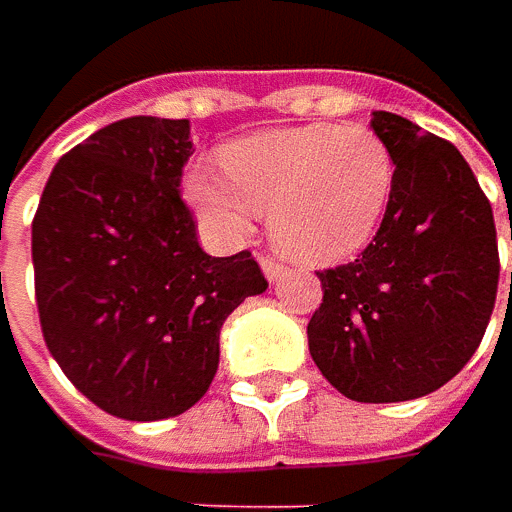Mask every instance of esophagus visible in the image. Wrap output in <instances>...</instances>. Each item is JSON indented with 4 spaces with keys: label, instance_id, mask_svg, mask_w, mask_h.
Masks as SVG:
<instances>
[{
    "label": "esophagus",
    "instance_id": "1",
    "mask_svg": "<svg viewBox=\"0 0 512 512\" xmlns=\"http://www.w3.org/2000/svg\"><path fill=\"white\" fill-rule=\"evenodd\" d=\"M259 265H262V270H265V276H267V282H279L282 279V273H285V267L279 265L276 259H270V256H259Z\"/></svg>",
    "mask_w": 512,
    "mask_h": 512
}]
</instances>
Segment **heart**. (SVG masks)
<instances>
[{"mask_svg":"<svg viewBox=\"0 0 512 512\" xmlns=\"http://www.w3.org/2000/svg\"><path fill=\"white\" fill-rule=\"evenodd\" d=\"M219 169L193 165L185 196L207 225L236 236L270 216L273 245L302 265H336L373 242L396 185V162L367 128L302 125L236 139Z\"/></svg>","mask_w":512,"mask_h":512,"instance_id":"1","label":"heart"}]
</instances>
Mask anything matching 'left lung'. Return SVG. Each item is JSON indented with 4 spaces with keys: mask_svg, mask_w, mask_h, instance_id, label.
Returning <instances> with one entry per match:
<instances>
[{
    "mask_svg": "<svg viewBox=\"0 0 512 512\" xmlns=\"http://www.w3.org/2000/svg\"><path fill=\"white\" fill-rule=\"evenodd\" d=\"M370 128L396 162L393 199L359 259L319 270L325 296L307 342L342 396L407 402L476 353L496 305L499 242L493 207L447 139L387 110Z\"/></svg>",
    "mask_w": 512,
    "mask_h": 512,
    "instance_id": "left-lung-1",
    "label": "left lung"
}]
</instances>
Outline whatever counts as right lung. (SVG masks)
<instances>
[{"label":"right lung","instance_id":"right-lung-1","mask_svg":"<svg viewBox=\"0 0 512 512\" xmlns=\"http://www.w3.org/2000/svg\"><path fill=\"white\" fill-rule=\"evenodd\" d=\"M187 119L130 116L96 130L50 173L33 216L42 336L73 387L128 422L199 402L219 367V330L265 293L259 262L207 256L179 187Z\"/></svg>","mask_w":512,"mask_h":512}]
</instances>
